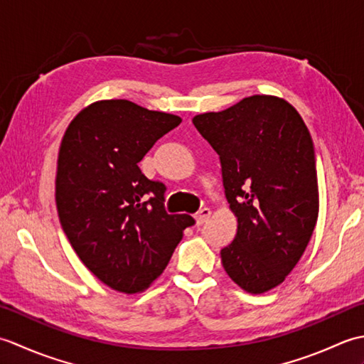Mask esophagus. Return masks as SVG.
<instances>
[{
    "label": "esophagus",
    "mask_w": 364,
    "mask_h": 364,
    "mask_svg": "<svg viewBox=\"0 0 364 364\" xmlns=\"http://www.w3.org/2000/svg\"><path fill=\"white\" fill-rule=\"evenodd\" d=\"M210 215H211V210H210V208H202V210H200V211L194 215L197 225H203V223L208 220V218H210Z\"/></svg>",
    "instance_id": "obj_1"
}]
</instances>
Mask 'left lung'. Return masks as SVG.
Here are the masks:
<instances>
[{
  "label": "left lung",
  "instance_id": "obj_1",
  "mask_svg": "<svg viewBox=\"0 0 364 364\" xmlns=\"http://www.w3.org/2000/svg\"><path fill=\"white\" fill-rule=\"evenodd\" d=\"M218 151L230 210L237 218L222 266L239 288L262 294L286 278L318 222L314 146L296 107L252 95L220 112L192 119Z\"/></svg>",
  "mask_w": 364,
  "mask_h": 364
}]
</instances>
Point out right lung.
I'll list each match as a JSON object with an SVG mask.
<instances>
[{"instance_id": "1", "label": "right lung", "mask_w": 364, "mask_h": 364, "mask_svg": "<svg viewBox=\"0 0 364 364\" xmlns=\"http://www.w3.org/2000/svg\"><path fill=\"white\" fill-rule=\"evenodd\" d=\"M181 123L128 100L89 105L65 129L58 156L56 206L60 225L92 274L109 288L136 294L168 264L189 214H168L166 186L139 162Z\"/></svg>"}]
</instances>
